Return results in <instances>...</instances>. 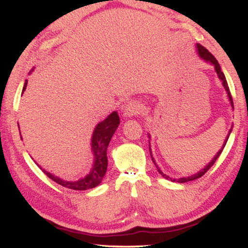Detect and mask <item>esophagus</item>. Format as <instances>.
<instances>
[{
  "instance_id": "obj_1",
  "label": "esophagus",
  "mask_w": 248,
  "mask_h": 248,
  "mask_svg": "<svg viewBox=\"0 0 248 248\" xmlns=\"http://www.w3.org/2000/svg\"><path fill=\"white\" fill-rule=\"evenodd\" d=\"M141 110V104L138 101H128L122 107V112H123V115L126 117H132L137 115L138 113Z\"/></svg>"
}]
</instances>
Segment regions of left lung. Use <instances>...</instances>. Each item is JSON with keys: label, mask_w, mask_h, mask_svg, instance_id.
Masks as SVG:
<instances>
[{"label": "left lung", "mask_w": 248, "mask_h": 248, "mask_svg": "<svg viewBox=\"0 0 248 248\" xmlns=\"http://www.w3.org/2000/svg\"><path fill=\"white\" fill-rule=\"evenodd\" d=\"M196 49H197V53H198V55H199V58H201L202 61H205V62L211 64L212 66L215 67V71H216V73H217V75H218L219 79L221 80V82H222L223 88L225 89V91H227L228 99H229L230 104H231L232 110H233V108H234V106H233V100H232V97H231V93H230V89H229V86H228L227 79H225V76H224V74H223V72H222V69H221V66H220V64L218 63V61L216 60L215 56L212 55V54L210 53V52L206 49V47H203L202 46L199 45V43H196ZM232 128H233V125L231 126V129H230L229 133H228V136L225 137V140H224V142H223L222 147H221V149L218 151V153L216 154L215 157L211 159V161H210L209 163H208V164H206L205 168L202 169L201 171L197 172V173H195V174L190 175V176H184V177H180V179H175V177H171V176H169V175H167V174H164V173L161 171V169L159 168L158 164L155 163V159H154V157H153V153H151V147H150V141H149V151H150L151 159H153L154 163L155 164V167H157V170H158V172H159L160 174H161V175L164 177V179L170 180V181H172V182H177V183H186V182L197 180V179H199V177H202L203 174H205V173H206L208 170H209V169H210L212 166H214L215 162L217 161V159L219 158V155H221V153H222V150H223V148H224V146H225V144H227V141H228V140H229L230 134L232 133ZM148 136H149V140H151V136H150V134H149V133H148Z\"/></svg>", "instance_id": "left-lung-1"}]
</instances>
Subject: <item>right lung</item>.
<instances>
[{
    "instance_id": "right-lung-1",
    "label": "right lung",
    "mask_w": 248,
    "mask_h": 248,
    "mask_svg": "<svg viewBox=\"0 0 248 248\" xmlns=\"http://www.w3.org/2000/svg\"><path fill=\"white\" fill-rule=\"evenodd\" d=\"M34 68V67H33ZM31 69V72L33 71ZM30 72V73H31ZM28 80L25 81L23 91L26 90ZM120 125V117L116 111H113L110 115H108L103 121L100 122L93 132V136H91V153L93 155V167H91L90 171L86 176L81 177V179L77 181H65L61 177L56 176L52 173L46 171L42 169L39 164L37 166L41 169L42 172L45 173L46 176H49L52 181L56 182V183L64 186V187L75 189V190H86L93 188L101 183L104 175H106L107 169H108V157H107V150L108 146L110 144V140L115 133L116 128ZM20 133V132H19ZM23 140V138H21Z\"/></svg>"
}]
</instances>
